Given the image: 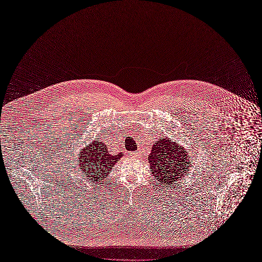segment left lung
Here are the masks:
<instances>
[{"mask_svg": "<svg viewBox=\"0 0 262 262\" xmlns=\"http://www.w3.org/2000/svg\"><path fill=\"white\" fill-rule=\"evenodd\" d=\"M186 155L188 151L168 138L160 139L152 145L148 161L158 186L173 188V183L183 178L190 166Z\"/></svg>", "mask_w": 262, "mask_h": 262, "instance_id": "1", "label": "left lung"}]
</instances>
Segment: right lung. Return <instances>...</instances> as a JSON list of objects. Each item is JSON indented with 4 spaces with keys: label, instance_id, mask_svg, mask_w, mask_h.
I'll return each mask as SVG.
<instances>
[{
    "label": "right lung",
    "instance_id": "obj_1",
    "mask_svg": "<svg viewBox=\"0 0 262 262\" xmlns=\"http://www.w3.org/2000/svg\"><path fill=\"white\" fill-rule=\"evenodd\" d=\"M121 157V154L112 156L102 142L95 140L83 149L78 162L87 179L90 182H97L107 176L112 167H114Z\"/></svg>",
    "mask_w": 262,
    "mask_h": 262
}]
</instances>
